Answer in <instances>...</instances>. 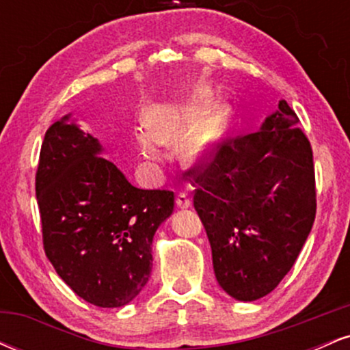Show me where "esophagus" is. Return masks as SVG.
I'll return each mask as SVG.
<instances>
[{"mask_svg": "<svg viewBox=\"0 0 350 350\" xmlns=\"http://www.w3.org/2000/svg\"><path fill=\"white\" fill-rule=\"evenodd\" d=\"M176 206L179 208H189L191 207V199H189L187 194H184V192H179L178 198H176Z\"/></svg>", "mask_w": 350, "mask_h": 350, "instance_id": "esophagus-1", "label": "esophagus"}]
</instances>
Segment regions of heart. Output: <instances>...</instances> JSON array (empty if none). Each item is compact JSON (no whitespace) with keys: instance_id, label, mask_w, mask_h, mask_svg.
I'll list each match as a JSON object with an SVG mask.
<instances>
[{"instance_id":"1","label":"heart","mask_w":350,"mask_h":350,"mask_svg":"<svg viewBox=\"0 0 350 350\" xmlns=\"http://www.w3.org/2000/svg\"><path fill=\"white\" fill-rule=\"evenodd\" d=\"M230 111L227 107L212 108L207 95H192L179 102L154 103L146 110L144 124L136 126L133 139L146 163L161 164V146L180 148V156L191 166H206L215 158L226 139Z\"/></svg>"}]
</instances>
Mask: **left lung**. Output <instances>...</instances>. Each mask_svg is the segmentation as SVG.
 Wrapping results in <instances>:
<instances>
[{"label": "left lung", "mask_w": 350, "mask_h": 350, "mask_svg": "<svg viewBox=\"0 0 350 350\" xmlns=\"http://www.w3.org/2000/svg\"><path fill=\"white\" fill-rule=\"evenodd\" d=\"M284 100L258 131L224 142L211 164L191 171L220 288L255 301L280 284L316 215L311 144Z\"/></svg>", "instance_id": "8db88e82"}]
</instances>
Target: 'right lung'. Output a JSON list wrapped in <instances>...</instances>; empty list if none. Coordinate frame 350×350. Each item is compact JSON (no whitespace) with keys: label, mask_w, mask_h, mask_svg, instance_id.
I'll list each match as a JSON object with an SVG mask.
<instances>
[{"label":"right lung","mask_w":350,"mask_h":350,"mask_svg":"<svg viewBox=\"0 0 350 350\" xmlns=\"http://www.w3.org/2000/svg\"><path fill=\"white\" fill-rule=\"evenodd\" d=\"M85 133L72 113L44 136L36 196L47 258L75 295L98 308H122L151 275V245L174 211V192L144 191Z\"/></svg>","instance_id":"add662e5"}]
</instances>
